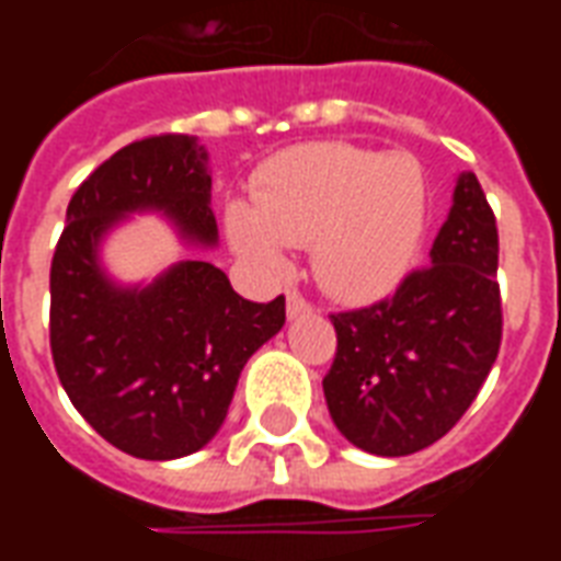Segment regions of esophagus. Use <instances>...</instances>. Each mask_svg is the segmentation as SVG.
<instances>
[{
    "label": "esophagus",
    "instance_id": "esophagus-1",
    "mask_svg": "<svg viewBox=\"0 0 561 561\" xmlns=\"http://www.w3.org/2000/svg\"><path fill=\"white\" fill-rule=\"evenodd\" d=\"M285 309H288V318H304L312 312V304H309L300 291H288Z\"/></svg>",
    "mask_w": 561,
    "mask_h": 561
}]
</instances>
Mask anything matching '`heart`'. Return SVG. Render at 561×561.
Here are the masks:
<instances>
[{"label":"heart","instance_id":"obj_1","mask_svg":"<svg viewBox=\"0 0 561 561\" xmlns=\"http://www.w3.org/2000/svg\"><path fill=\"white\" fill-rule=\"evenodd\" d=\"M426 231V176L409 152L300 144L257 171L252 201L228 207L233 249L279 276L291 245L312 243L321 282L348 300L390 291Z\"/></svg>","mask_w":561,"mask_h":561}]
</instances>
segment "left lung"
I'll list each match as a JSON object with an SVG mask.
<instances>
[{"instance_id":"left-lung-1","label":"left lung","mask_w":561,"mask_h":561,"mask_svg":"<svg viewBox=\"0 0 561 561\" xmlns=\"http://www.w3.org/2000/svg\"><path fill=\"white\" fill-rule=\"evenodd\" d=\"M499 231L478 176L459 173L430 264L364 309L330 316V417L354 447L409 457L450 433L502 345Z\"/></svg>"}]
</instances>
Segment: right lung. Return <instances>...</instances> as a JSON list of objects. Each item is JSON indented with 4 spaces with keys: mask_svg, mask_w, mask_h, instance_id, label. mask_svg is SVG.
I'll list each match as a JSON object with an SVG mask.
<instances>
[{
    "mask_svg": "<svg viewBox=\"0 0 561 561\" xmlns=\"http://www.w3.org/2000/svg\"><path fill=\"white\" fill-rule=\"evenodd\" d=\"M207 152L188 135L128 144L78 185L50 264V352L68 400L138 459L188 457L225 423L245 360L285 324V297L252 304L209 261H180L147 288L99 264L102 237L156 209L183 240L216 245Z\"/></svg>",
    "mask_w": 561,
    "mask_h": 561,
    "instance_id": "add662e5",
    "label": "right lung"
}]
</instances>
